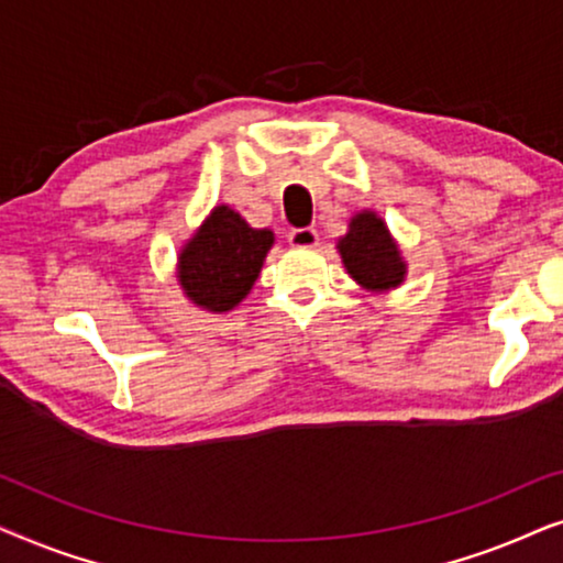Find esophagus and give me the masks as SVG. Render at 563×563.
<instances>
[{
  "instance_id": "34e87169",
  "label": "esophagus",
  "mask_w": 563,
  "mask_h": 563,
  "mask_svg": "<svg viewBox=\"0 0 563 563\" xmlns=\"http://www.w3.org/2000/svg\"><path fill=\"white\" fill-rule=\"evenodd\" d=\"M287 241H289V245H295V249H314V245H318V230L295 228V230H289Z\"/></svg>"
}]
</instances>
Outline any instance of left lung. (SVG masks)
Returning a JSON list of instances; mask_svg holds the SVG:
<instances>
[{"instance_id": "1", "label": "left lung", "mask_w": 563, "mask_h": 563, "mask_svg": "<svg viewBox=\"0 0 563 563\" xmlns=\"http://www.w3.org/2000/svg\"><path fill=\"white\" fill-rule=\"evenodd\" d=\"M349 274L366 289H391L405 279V264L389 230L374 212H361L351 220L349 235L338 243Z\"/></svg>"}]
</instances>
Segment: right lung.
<instances>
[{"label": "right lung", "instance_id": "right-lung-1", "mask_svg": "<svg viewBox=\"0 0 563 563\" xmlns=\"http://www.w3.org/2000/svg\"><path fill=\"white\" fill-rule=\"evenodd\" d=\"M272 243V230H253L230 207H214L179 256L184 291L212 312L233 310L258 279Z\"/></svg>", "mask_w": 563, "mask_h": 563}]
</instances>
